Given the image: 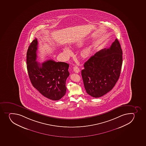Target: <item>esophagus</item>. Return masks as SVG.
Segmentation results:
<instances>
[{"instance_id": "34e87169", "label": "esophagus", "mask_w": 146, "mask_h": 146, "mask_svg": "<svg viewBox=\"0 0 146 146\" xmlns=\"http://www.w3.org/2000/svg\"><path fill=\"white\" fill-rule=\"evenodd\" d=\"M73 70L75 72L78 73L80 71V68H79V67H78V66H75L73 68Z\"/></svg>"}]
</instances>
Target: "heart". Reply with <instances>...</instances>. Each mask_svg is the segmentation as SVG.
Listing matches in <instances>:
<instances>
[{
    "label": "heart",
    "mask_w": 146,
    "mask_h": 146,
    "mask_svg": "<svg viewBox=\"0 0 146 146\" xmlns=\"http://www.w3.org/2000/svg\"><path fill=\"white\" fill-rule=\"evenodd\" d=\"M83 45V42L80 43L79 46H81ZM63 52H64L65 55L67 57H69L71 56V55L72 54V52H71V50H70L68 48L66 47L64 48L63 50ZM91 50L89 48H86L85 49L83 50L81 52V55L82 57H87L90 54Z\"/></svg>",
    "instance_id": "heart-1"
}]
</instances>
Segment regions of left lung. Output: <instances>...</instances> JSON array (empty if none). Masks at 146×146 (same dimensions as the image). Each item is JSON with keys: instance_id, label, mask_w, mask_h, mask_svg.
I'll return each instance as SVG.
<instances>
[{"instance_id": "1", "label": "left lung", "mask_w": 146, "mask_h": 146, "mask_svg": "<svg viewBox=\"0 0 146 146\" xmlns=\"http://www.w3.org/2000/svg\"><path fill=\"white\" fill-rule=\"evenodd\" d=\"M122 55L121 45L116 39L109 48L97 52L85 63L81 75L88 94L97 98L113 89L121 74Z\"/></svg>"}]
</instances>
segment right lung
Here are the masks:
<instances>
[{
  "label": "right lung",
  "mask_w": 146,
  "mask_h": 146,
  "mask_svg": "<svg viewBox=\"0 0 146 146\" xmlns=\"http://www.w3.org/2000/svg\"><path fill=\"white\" fill-rule=\"evenodd\" d=\"M37 39L33 40L27 54V69L31 83L42 95L52 100L60 99L65 94L66 81L70 75L69 64L49 60L36 61Z\"/></svg>",
  "instance_id": "add662e5"
}]
</instances>
